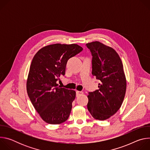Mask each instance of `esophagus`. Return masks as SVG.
<instances>
[{"label":"esophagus","mask_w":150,"mask_h":150,"mask_svg":"<svg viewBox=\"0 0 150 150\" xmlns=\"http://www.w3.org/2000/svg\"><path fill=\"white\" fill-rule=\"evenodd\" d=\"M76 96H81V95L83 94V92L82 91H76Z\"/></svg>","instance_id":"obj_1"}]
</instances>
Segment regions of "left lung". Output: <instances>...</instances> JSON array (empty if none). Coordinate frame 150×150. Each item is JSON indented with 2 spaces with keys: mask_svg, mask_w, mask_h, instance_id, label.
Segmentation results:
<instances>
[{
  "mask_svg": "<svg viewBox=\"0 0 150 150\" xmlns=\"http://www.w3.org/2000/svg\"><path fill=\"white\" fill-rule=\"evenodd\" d=\"M92 56V75L100 80L98 90L89 93L87 108L96 119L104 120L121 107L126 90V79L122 60L111 47L99 41L86 44Z\"/></svg>",
  "mask_w": 150,
  "mask_h": 150,
  "instance_id": "left-lung-1",
  "label": "left lung"
}]
</instances>
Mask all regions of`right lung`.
<instances>
[{
    "mask_svg": "<svg viewBox=\"0 0 150 150\" xmlns=\"http://www.w3.org/2000/svg\"><path fill=\"white\" fill-rule=\"evenodd\" d=\"M82 50L76 44L50 45L40 49L32 60L27 91L34 108L47 123L60 124L69 116L76 92L60 88L56 81L65 75L69 59Z\"/></svg>",
    "mask_w": 150,
    "mask_h": 150,
    "instance_id": "add662e5",
    "label": "right lung"
}]
</instances>
